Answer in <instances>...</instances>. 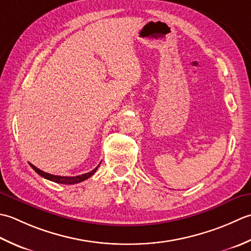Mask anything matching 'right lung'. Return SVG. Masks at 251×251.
<instances>
[{"mask_svg":"<svg viewBox=\"0 0 251 251\" xmlns=\"http://www.w3.org/2000/svg\"><path fill=\"white\" fill-rule=\"evenodd\" d=\"M100 165L97 166L94 169V170H92L91 172H88V173H84V175L76 176H60L50 175V173H47V172H44L42 170H40V169H38L37 167H34L33 165L30 163V166H31V168L33 169L35 172L38 173V175H40L41 176H43L44 178H48V180H50V181L55 182V183H59V184H75V183L82 182V181L86 180V178H89L91 176H93L95 171L97 170V168L100 167Z\"/></svg>","mask_w":251,"mask_h":251,"instance_id":"obj_1","label":"right lung"}]
</instances>
